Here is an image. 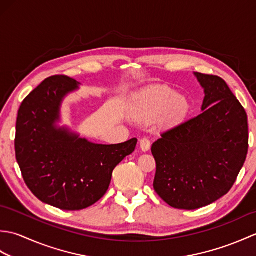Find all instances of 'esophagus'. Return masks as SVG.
Here are the masks:
<instances>
[{"instance_id":"obj_1","label":"esophagus","mask_w":256,"mask_h":256,"mask_svg":"<svg viewBox=\"0 0 256 256\" xmlns=\"http://www.w3.org/2000/svg\"><path fill=\"white\" fill-rule=\"evenodd\" d=\"M140 148L143 152H148L150 148V140L148 138H142L140 140Z\"/></svg>"}]
</instances>
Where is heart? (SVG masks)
I'll list each match as a JSON object with an SVG mask.
<instances>
[{"label":"heart","mask_w":256,"mask_h":256,"mask_svg":"<svg viewBox=\"0 0 256 256\" xmlns=\"http://www.w3.org/2000/svg\"><path fill=\"white\" fill-rule=\"evenodd\" d=\"M188 110L186 96L175 94L170 86L157 84L135 94L131 102V113L138 121H150L164 111L168 121L180 120Z\"/></svg>","instance_id":"obj_1"}]
</instances>
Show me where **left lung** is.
Instances as JSON below:
<instances>
[{
    "label": "left lung",
    "mask_w": 256,
    "mask_h": 256,
    "mask_svg": "<svg viewBox=\"0 0 256 256\" xmlns=\"http://www.w3.org/2000/svg\"><path fill=\"white\" fill-rule=\"evenodd\" d=\"M204 98L198 116L152 145L154 189L172 208L194 210L229 192L246 160L248 116L224 79L194 72Z\"/></svg>",
    "instance_id": "obj_1"
}]
</instances>
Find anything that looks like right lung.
I'll list each match as a JSON object with an SVG mask.
<instances>
[{
    "label": "right lung",
    "mask_w": 256,
    "mask_h": 256,
    "mask_svg": "<svg viewBox=\"0 0 256 256\" xmlns=\"http://www.w3.org/2000/svg\"><path fill=\"white\" fill-rule=\"evenodd\" d=\"M78 89L67 76L45 79L22 102L16 121V160L27 187L42 202L69 211L100 200L113 170L138 143L96 144L60 126L62 101Z\"/></svg>",
    "instance_id": "right-lung-1"
}]
</instances>
